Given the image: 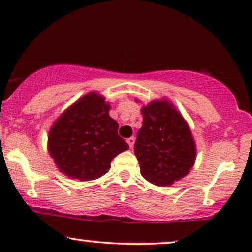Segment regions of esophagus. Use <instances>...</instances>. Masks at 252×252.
<instances>
[{"label":"esophagus","mask_w":252,"mask_h":252,"mask_svg":"<svg viewBox=\"0 0 252 252\" xmlns=\"http://www.w3.org/2000/svg\"><path fill=\"white\" fill-rule=\"evenodd\" d=\"M127 143H128L129 148H133L134 143H135V137L132 136V137H129V139H127Z\"/></svg>","instance_id":"esophagus-1"}]
</instances>
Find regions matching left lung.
Masks as SVG:
<instances>
[{"mask_svg":"<svg viewBox=\"0 0 252 252\" xmlns=\"http://www.w3.org/2000/svg\"><path fill=\"white\" fill-rule=\"evenodd\" d=\"M141 111L143 124L134 146L141 174L154 185H172L194 165L196 150L190 129L168 102L155 101Z\"/></svg>","mask_w":252,"mask_h":252,"instance_id":"left-lung-1","label":"left lung"}]
</instances>
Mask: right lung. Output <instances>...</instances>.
I'll return each mask as SVG.
<instances>
[{
	"label": "right lung",
	"instance_id": "obj_1",
	"mask_svg": "<svg viewBox=\"0 0 252 252\" xmlns=\"http://www.w3.org/2000/svg\"><path fill=\"white\" fill-rule=\"evenodd\" d=\"M110 105L96 93L68 108L49 132V151L58 168L80 181L94 180L110 170L117 155L128 149L118 135Z\"/></svg>",
	"mask_w": 252,
	"mask_h": 252
}]
</instances>
